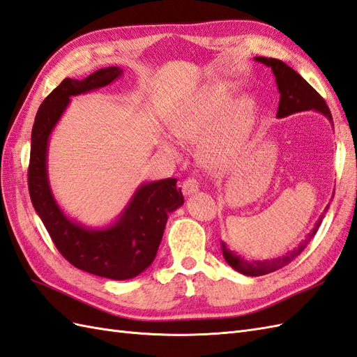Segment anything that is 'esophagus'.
Wrapping results in <instances>:
<instances>
[{
    "mask_svg": "<svg viewBox=\"0 0 357 357\" xmlns=\"http://www.w3.org/2000/svg\"><path fill=\"white\" fill-rule=\"evenodd\" d=\"M183 194L185 195H192V194H195L197 190H198V188H199V183H198V180L197 178H194V177H189V178H186L185 181H183Z\"/></svg>",
    "mask_w": 357,
    "mask_h": 357,
    "instance_id": "34e87169",
    "label": "esophagus"
}]
</instances>
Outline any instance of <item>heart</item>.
<instances>
[{
	"label": "heart",
	"mask_w": 357,
	"mask_h": 357,
	"mask_svg": "<svg viewBox=\"0 0 357 357\" xmlns=\"http://www.w3.org/2000/svg\"><path fill=\"white\" fill-rule=\"evenodd\" d=\"M256 121V104L248 97L230 102L221 89L203 88L169 116V128L178 141L203 144L202 158L208 167L229 162L244 146ZM165 151L177 154V145L167 135L159 139Z\"/></svg>",
	"instance_id": "1"
}]
</instances>
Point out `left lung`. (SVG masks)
<instances>
[{
	"mask_svg": "<svg viewBox=\"0 0 357 357\" xmlns=\"http://www.w3.org/2000/svg\"><path fill=\"white\" fill-rule=\"evenodd\" d=\"M255 60L256 62L266 65L268 68H271V71L275 77L277 89H279V92H280L277 118H284V116L292 115V113H298V112H304V110H315V112L323 113V115L333 126L332 113H330L326 101L306 80H304V78L298 73H295L291 66H288L279 59L255 57ZM327 208H328V206L324 208V212L319 215L318 221L315 222L314 229L310 230V233H307L306 239L301 241L298 247H295L292 251H288L286 255L274 257V259H266V260H245L244 257H241L234 253V251L229 250L224 242H221L222 256L225 259V262H227L233 269H236L238 273L244 274V275H251V277L265 275V274H269L273 271H277V269H280L288 264H291L292 260L297 257L304 248L307 247L310 239L314 238L315 233L318 231L321 222H323Z\"/></svg>",
	"mask_w": 357,
	"mask_h": 357,
	"instance_id": "obj_1",
	"label": "left lung"
}]
</instances>
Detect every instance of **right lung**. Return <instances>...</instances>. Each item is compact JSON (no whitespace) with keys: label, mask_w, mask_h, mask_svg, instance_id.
<instances>
[{"label":"right lung","mask_w":357,"mask_h":357,"mask_svg":"<svg viewBox=\"0 0 357 357\" xmlns=\"http://www.w3.org/2000/svg\"><path fill=\"white\" fill-rule=\"evenodd\" d=\"M123 69L109 66L83 80L65 78L43 100L34 118L29 165V190L54 245L69 264L112 280L133 279L149 268L158 255L168 215L185 203L177 178L142 183L124 211L107 227L91 229L71 220L60 208L48 180V141L69 98L115 82Z\"/></svg>","instance_id":"1"}]
</instances>
